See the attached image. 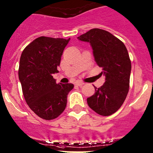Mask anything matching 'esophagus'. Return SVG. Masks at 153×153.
I'll return each instance as SVG.
<instances>
[{
    "mask_svg": "<svg viewBox=\"0 0 153 153\" xmlns=\"http://www.w3.org/2000/svg\"><path fill=\"white\" fill-rule=\"evenodd\" d=\"M75 85H78V86H82L83 85H84V83H83V82H80V81H78L75 83Z\"/></svg>",
    "mask_w": 153,
    "mask_h": 153,
    "instance_id": "1",
    "label": "esophagus"
}]
</instances>
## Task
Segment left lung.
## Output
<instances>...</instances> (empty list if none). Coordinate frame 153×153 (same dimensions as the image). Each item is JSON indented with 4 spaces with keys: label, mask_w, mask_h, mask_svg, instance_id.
Instances as JSON below:
<instances>
[{
    "label": "left lung",
    "mask_w": 153,
    "mask_h": 153,
    "mask_svg": "<svg viewBox=\"0 0 153 153\" xmlns=\"http://www.w3.org/2000/svg\"><path fill=\"white\" fill-rule=\"evenodd\" d=\"M88 42L93 49L95 62L102 68L100 75L105 82L87 98L91 109L103 116L115 113L122 106L128 94L131 63L124 43L109 32L94 28L78 37Z\"/></svg>",
    "instance_id": "8db88e82"
}]
</instances>
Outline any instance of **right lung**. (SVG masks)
I'll return each instance as SVG.
<instances>
[{
    "instance_id": "1",
    "label": "right lung",
    "mask_w": 153,
    "mask_h": 153,
    "mask_svg": "<svg viewBox=\"0 0 153 153\" xmlns=\"http://www.w3.org/2000/svg\"><path fill=\"white\" fill-rule=\"evenodd\" d=\"M70 38L41 36L25 47L19 67V79L30 108L44 120H53L62 113L72 83H56L62 55Z\"/></svg>"
}]
</instances>
